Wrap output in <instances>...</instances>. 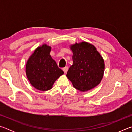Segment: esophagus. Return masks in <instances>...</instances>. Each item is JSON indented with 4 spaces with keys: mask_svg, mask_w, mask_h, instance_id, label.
<instances>
[{
    "mask_svg": "<svg viewBox=\"0 0 132 132\" xmlns=\"http://www.w3.org/2000/svg\"><path fill=\"white\" fill-rule=\"evenodd\" d=\"M68 66H66V67H64V68H63V70L64 73H67V71H68Z\"/></svg>",
    "mask_w": 132,
    "mask_h": 132,
    "instance_id": "1",
    "label": "esophagus"
}]
</instances>
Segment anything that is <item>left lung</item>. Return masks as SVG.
Segmentation results:
<instances>
[{
	"label": "left lung",
	"mask_w": 132,
	"mask_h": 132,
	"mask_svg": "<svg viewBox=\"0 0 132 132\" xmlns=\"http://www.w3.org/2000/svg\"><path fill=\"white\" fill-rule=\"evenodd\" d=\"M73 64L66 76L81 91L90 90L100 83L105 70L104 60L94 45L82 41L71 44Z\"/></svg>",
	"instance_id": "1"
}]
</instances>
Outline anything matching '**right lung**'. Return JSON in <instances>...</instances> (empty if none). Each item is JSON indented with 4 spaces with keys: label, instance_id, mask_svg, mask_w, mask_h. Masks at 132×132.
Returning a JSON list of instances; mask_svg holds the SVG:
<instances>
[{
    "label": "right lung",
    "instance_id": "obj_1",
    "mask_svg": "<svg viewBox=\"0 0 132 132\" xmlns=\"http://www.w3.org/2000/svg\"><path fill=\"white\" fill-rule=\"evenodd\" d=\"M51 47L45 44L37 47L29 57L26 66L27 77L35 88L48 91L63 71L58 68L50 55Z\"/></svg>",
    "mask_w": 132,
    "mask_h": 132
}]
</instances>
